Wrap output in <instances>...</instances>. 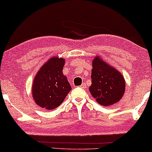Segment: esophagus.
I'll use <instances>...</instances> for the list:
<instances>
[{
  "label": "esophagus",
  "instance_id": "1",
  "mask_svg": "<svg viewBox=\"0 0 152 152\" xmlns=\"http://www.w3.org/2000/svg\"><path fill=\"white\" fill-rule=\"evenodd\" d=\"M80 87H81V88H86V83H82L81 86H80Z\"/></svg>",
  "mask_w": 152,
  "mask_h": 152
}]
</instances>
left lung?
<instances>
[{
	"instance_id": "left-lung-1",
	"label": "left lung",
	"mask_w": 152,
	"mask_h": 152,
	"mask_svg": "<svg viewBox=\"0 0 152 152\" xmlns=\"http://www.w3.org/2000/svg\"><path fill=\"white\" fill-rule=\"evenodd\" d=\"M89 91L98 103L110 106L121 99L126 89L124 77L115 68L96 57L93 61Z\"/></svg>"
}]
</instances>
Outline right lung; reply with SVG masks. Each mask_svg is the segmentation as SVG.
Returning a JSON list of instances; mask_svg holds the SVG:
<instances>
[{"mask_svg": "<svg viewBox=\"0 0 152 152\" xmlns=\"http://www.w3.org/2000/svg\"><path fill=\"white\" fill-rule=\"evenodd\" d=\"M65 60L54 57L42 66L34 79L32 94L40 107L51 110L59 106L71 87L65 75L63 67Z\"/></svg>", "mask_w": 152, "mask_h": 152, "instance_id": "obj_1", "label": "right lung"}]
</instances>
